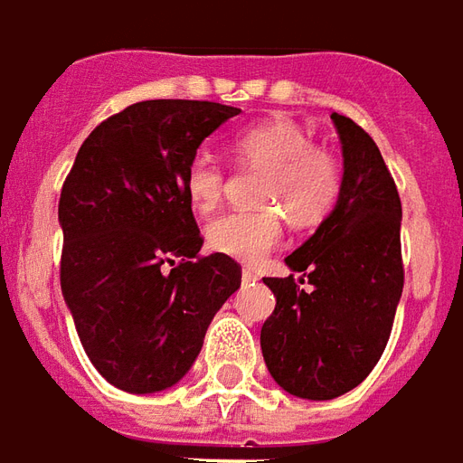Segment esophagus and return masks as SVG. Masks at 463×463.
Returning <instances> with one entry per match:
<instances>
[{
    "mask_svg": "<svg viewBox=\"0 0 463 463\" xmlns=\"http://www.w3.org/2000/svg\"><path fill=\"white\" fill-rule=\"evenodd\" d=\"M241 279H244L246 283H249V281H259V273L251 271V269H244V271H241Z\"/></svg>",
    "mask_w": 463,
    "mask_h": 463,
    "instance_id": "obj_1",
    "label": "esophagus"
}]
</instances>
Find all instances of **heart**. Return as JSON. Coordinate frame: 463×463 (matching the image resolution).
<instances>
[{
	"mask_svg": "<svg viewBox=\"0 0 463 463\" xmlns=\"http://www.w3.org/2000/svg\"><path fill=\"white\" fill-rule=\"evenodd\" d=\"M229 153L241 167L264 170L251 212H227L207 224V244L241 264H259L283 236L286 214L293 227H318L343 192V162L330 147L316 145L303 125L266 120L229 137ZM227 170L217 155L199 150L184 167L182 184L194 212L209 214L224 194Z\"/></svg>",
	"mask_w": 463,
	"mask_h": 463,
	"instance_id": "obj_1",
	"label": "heart"
}]
</instances>
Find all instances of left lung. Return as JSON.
<instances>
[{"label":"left lung","mask_w":463,"mask_h":463,"mask_svg":"<svg viewBox=\"0 0 463 463\" xmlns=\"http://www.w3.org/2000/svg\"><path fill=\"white\" fill-rule=\"evenodd\" d=\"M330 118L345 165L338 204L286 256L291 276L264 279L276 296L261 328L266 367L303 400L340 397L373 373L404 286L397 184L373 137L350 118Z\"/></svg>","instance_id":"left-lung-1"}]
</instances>
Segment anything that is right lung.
I'll return each instance as SVG.
<instances>
[{"instance_id":"1","label":"right lung","mask_w":463,"mask_h":463,"mask_svg":"<svg viewBox=\"0 0 463 463\" xmlns=\"http://www.w3.org/2000/svg\"><path fill=\"white\" fill-rule=\"evenodd\" d=\"M241 110L212 100H143L83 140L61 187V291L80 345L118 390H167L241 286L232 256H199L182 175L202 140Z\"/></svg>"}]
</instances>
